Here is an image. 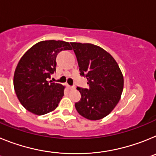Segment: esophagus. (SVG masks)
Masks as SVG:
<instances>
[{"instance_id": "1", "label": "esophagus", "mask_w": 156, "mask_h": 156, "mask_svg": "<svg viewBox=\"0 0 156 156\" xmlns=\"http://www.w3.org/2000/svg\"><path fill=\"white\" fill-rule=\"evenodd\" d=\"M67 87H68L69 89H74V88H75V87H74V86H70V85L67 84Z\"/></svg>"}]
</instances>
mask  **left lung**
Wrapping results in <instances>:
<instances>
[{
    "label": "left lung",
    "mask_w": 156,
    "mask_h": 156,
    "mask_svg": "<svg viewBox=\"0 0 156 156\" xmlns=\"http://www.w3.org/2000/svg\"><path fill=\"white\" fill-rule=\"evenodd\" d=\"M76 57L80 76L87 79L89 88L77 87L81 98L75 103L80 115L90 120L108 115L118 104L123 76L112 56L91 44L70 43Z\"/></svg>",
    "instance_id": "8db88e82"
}]
</instances>
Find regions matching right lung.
I'll return each instance as SVG.
<instances>
[{
	"label": "right lung",
	"instance_id": "obj_1",
	"mask_svg": "<svg viewBox=\"0 0 156 156\" xmlns=\"http://www.w3.org/2000/svg\"><path fill=\"white\" fill-rule=\"evenodd\" d=\"M71 49L66 41H41L19 60L14 75V88L19 101L30 112L41 115L57 108L64 95V87L48 80L56 71L58 53Z\"/></svg>",
	"mask_w": 156,
	"mask_h": 156
}]
</instances>
